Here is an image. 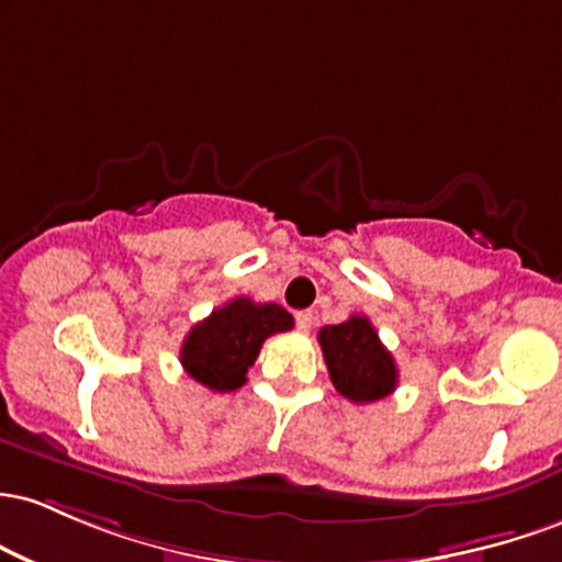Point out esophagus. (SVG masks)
<instances>
[{
	"mask_svg": "<svg viewBox=\"0 0 562 562\" xmlns=\"http://www.w3.org/2000/svg\"><path fill=\"white\" fill-rule=\"evenodd\" d=\"M313 311H300V313H294V321H297V329L300 331H311V326H313Z\"/></svg>",
	"mask_w": 562,
	"mask_h": 562,
	"instance_id": "1",
	"label": "esophagus"
}]
</instances>
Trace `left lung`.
<instances>
[{
    "instance_id": "1",
    "label": "left lung",
    "mask_w": 562,
    "mask_h": 562,
    "mask_svg": "<svg viewBox=\"0 0 562 562\" xmlns=\"http://www.w3.org/2000/svg\"><path fill=\"white\" fill-rule=\"evenodd\" d=\"M326 369L339 395L352 403H374L398 384V369L366 315H350L345 324L318 331Z\"/></svg>"
}]
</instances>
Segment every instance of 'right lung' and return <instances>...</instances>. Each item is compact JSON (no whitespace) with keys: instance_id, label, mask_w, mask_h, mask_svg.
Returning <instances> with one entry per match:
<instances>
[{"instance_id":"right-lung-1","label":"right lung","mask_w":562,"mask_h":562,"mask_svg":"<svg viewBox=\"0 0 562 562\" xmlns=\"http://www.w3.org/2000/svg\"><path fill=\"white\" fill-rule=\"evenodd\" d=\"M292 326V315L276 302L236 297L188 331L180 348V363L186 374L204 387L231 393L247 382L249 366L260 356L265 339Z\"/></svg>"}]
</instances>
